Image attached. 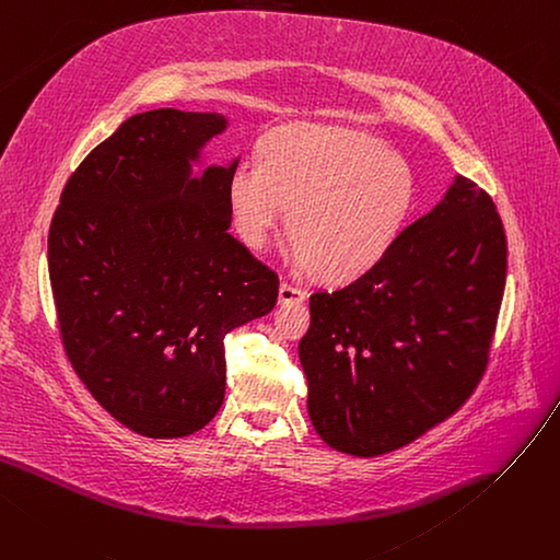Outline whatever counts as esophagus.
<instances>
[{
	"label": "esophagus",
	"instance_id": "esophagus-1",
	"mask_svg": "<svg viewBox=\"0 0 560 560\" xmlns=\"http://www.w3.org/2000/svg\"><path fill=\"white\" fill-rule=\"evenodd\" d=\"M306 300V292L302 288H294L290 283L279 285V304L281 306H292V304H302Z\"/></svg>",
	"mask_w": 560,
	"mask_h": 560
}]
</instances>
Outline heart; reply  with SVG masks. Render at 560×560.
Wrapping results in <instances>:
<instances>
[{
    "label": "heart",
    "mask_w": 560,
    "mask_h": 560,
    "mask_svg": "<svg viewBox=\"0 0 560 560\" xmlns=\"http://www.w3.org/2000/svg\"><path fill=\"white\" fill-rule=\"evenodd\" d=\"M415 175L374 135L326 124H288L238 160L228 207L238 241L264 252L285 213L288 258L328 283L374 268L415 207Z\"/></svg>",
    "instance_id": "b5f03b06"
}]
</instances>
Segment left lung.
Returning a JSON list of instances; mask_svg holds the SVG:
<instances>
[{
  "label": "left lung",
  "mask_w": 560,
  "mask_h": 560,
  "mask_svg": "<svg viewBox=\"0 0 560 560\" xmlns=\"http://www.w3.org/2000/svg\"><path fill=\"white\" fill-rule=\"evenodd\" d=\"M504 281L495 205L457 175L374 268L311 296L300 360L317 434L376 457L457 412L487 366Z\"/></svg>",
  "instance_id": "8db88e82"
}]
</instances>
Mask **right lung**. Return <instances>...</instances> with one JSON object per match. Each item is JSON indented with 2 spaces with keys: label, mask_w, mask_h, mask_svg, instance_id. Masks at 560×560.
I'll return each mask as SVG.
<instances>
[{
  "label": "right lung",
  "mask_w": 560,
  "mask_h": 560,
  "mask_svg": "<svg viewBox=\"0 0 560 560\" xmlns=\"http://www.w3.org/2000/svg\"><path fill=\"white\" fill-rule=\"evenodd\" d=\"M218 112H141L65 184L49 279L67 358L132 432L177 439L225 400V335L268 315L279 279L228 230V166H202Z\"/></svg>",
  "instance_id": "1"
}]
</instances>
